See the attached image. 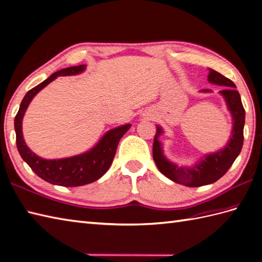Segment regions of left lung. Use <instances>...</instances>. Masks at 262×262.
Wrapping results in <instances>:
<instances>
[{"label": "left lung", "mask_w": 262, "mask_h": 262, "mask_svg": "<svg viewBox=\"0 0 262 262\" xmlns=\"http://www.w3.org/2000/svg\"><path fill=\"white\" fill-rule=\"evenodd\" d=\"M208 81L212 84L225 86V90L219 93L226 101V104L232 118V130L230 139L222 149L208 153L203 156L199 161L191 167H183L171 162L164 156L163 145L160 142L163 129L160 125H157V133L153 142V160H155L159 171L161 172L173 182L183 184L187 187H201L211 184L219 180L226 173L239 156L244 144V126L246 112L242 105L239 92L235 90V84L223 76L219 72L209 69ZM203 93H209L210 90H201Z\"/></svg>", "instance_id": "1"}]
</instances>
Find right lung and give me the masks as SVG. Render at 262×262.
Here are the masks:
<instances>
[{"instance_id":"right-lung-1","label":"right lung","mask_w":262,"mask_h":262,"mask_svg":"<svg viewBox=\"0 0 262 262\" xmlns=\"http://www.w3.org/2000/svg\"><path fill=\"white\" fill-rule=\"evenodd\" d=\"M85 69L86 66H78L59 70L39 85L31 89L23 98L20 109L14 119L16 146L20 156L41 179L56 186L80 187L100 179L111 167L120 139L131 127L130 123L114 127L104 133V136L90 150L69 158L52 159V160L43 159L36 156L27 145L23 138L22 121L31 101L57 76L81 74L85 71Z\"/></svg>"}]
</instances>
